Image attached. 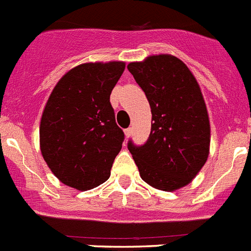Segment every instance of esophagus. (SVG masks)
Instances as JSON below:
<instances>
[{
    "label": "esophagus",
    "instance_id": "34e87169",
    "mask_svg": "<svg viewBox=\"0 0 251 251\" xmlns=\"http://www.w3.org/2000/svg\"><path fill=\"white\" fill-rule=\"evenodd\" d=\"M124 134H126V137H127V138H129L130 134H132V128H127V129L124 130Z\"/></svg>",
    "mask_w": 251,
    "mask_h": 251
}]
</instances>
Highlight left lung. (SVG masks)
<instances>
[{"mask_svg":"<svg viewBox=\"0 0 251 251\" xmlns=\"http://www.w3.org/2000/svg\"><path fill=\"white\" fill-rule=\"evenodd\" d=\"M152 112L148 141L128 150L142 179L162 191H176L197 176L210 153L211 128L196 77L174 55H151L128 64Z\"/></svg>","mask_w":251,"mask_h":251,"instance_id":"left-lung-1","label":"left lung"}]
</instances>
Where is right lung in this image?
I'll use <instances>...</instances> for the list:
<instances>
[{"instance_id":"obj_1","label":"right lung","mask_w":251,"mask_h":251,"mask_svg":"<svg viewBox=\"0 0 251 251\" xmlns=\"http://www.w3.org/2000/svg\"><path fill=\"white\" fill-rule=\"evenodd\" d=\"M124 68V61L80 64L57 81L46 101L40 150L69 187L86 191L109 178L124 141L109 99Z\"/></svg>"}]
</instances>
